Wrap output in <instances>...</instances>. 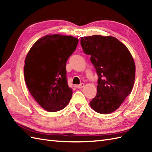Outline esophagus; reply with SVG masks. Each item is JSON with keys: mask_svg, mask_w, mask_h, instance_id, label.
I'll return each mask as SVG.
<instances>
[{"mask_svg": "<svg viewBox=\"0 0 152 152\" xmlns=\"http://www.w3.org/2000/svg\"><path fill=\"white\" fill-rule=\"evenodd\" d=\"M75 87H76V88H78V89H81V88H83V87H84V83H80V85H76V86H75Z\"/></svg>", "mask_w": 152, "mask_h": 152, "instance_id": "34e87169", "label": "esophagus"}]
</instances>
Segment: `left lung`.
<instances>
[{"mask_svg": "<svg viewBox=\"0 0 152 152\" xmlns=\"http://www.w3.org/2000/svg\"><path fill=\"white\" fill-rule=\"evenodd\" d=\"M80 44L96 69L97 93L89 104L96 112L116 110L130 94L135 79V64L129 51L113 37H81Z\"/></svg>", "mask_w": 152, "mask_h": 152, "instance_id": "8db88e82", "label": "left lung"}]
</instances>
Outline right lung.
Listing matches in <instances>:
<instances>
[{
  "instance_id": "obj_1",
  "label": "right lung",
  "mask_w": 152,
  "mask_h": 152,
  "mask_svg": "<svg viewBox=\"0 0 152 152\" xmlns=\"http://www.w3.org/2000/svg\"><path fill=\"white\" fill-rule=\"evenodd\" d=\"M78 39L61 34L38 40L25 60L24 77L31 95L46 110L65 108L72 95L67 83L66 64L76 50Z\"/></svg>"
}]
</instances>
